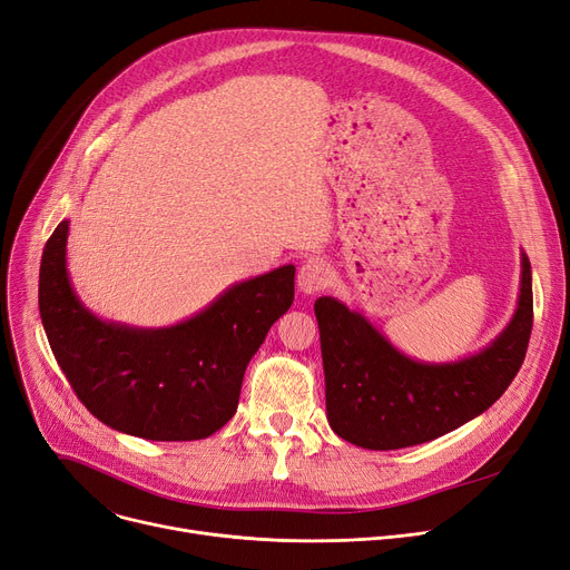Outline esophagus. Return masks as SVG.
Returning a JSON list of instances; mask_svg holds the SVG:
<instances>
[{"instance_id":"esophagus-1","label":"esophagus","mask_w":570,"mask_h":570,"mask_svg":"<svg viewBox=\"0 0 570 570\" xmlns=\"http://www.w3.org/2000/svg\"><path fill=\"white\" fill-rule=\"evenodd\" d=\"M333 279V269L325 261L321 258H309L297 269V288H301L305 295H314L323 291Z\"/></svg>"}]
</instances>
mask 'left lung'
<instances>
[{
  "label": "left lung",
  "instance_id": "left-lung-1",
  "mask_svg": "<svg viewBox=\"0 0 570 570\" xmlns=\"http://www.w3.org/2000/svg\"><path fill=\"white\" fill-rule=\"evenodd\" d=\"M333 432L370 451H397L443 436L488 411L511 385L533 325L531 265L522 254L518 309L481 353L458 363H417L335 297L314 303Z\"/></svg>",
  "mask_w": 570,
  "mask_h": 570
}]
</instances>
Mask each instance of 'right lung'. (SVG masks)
I'll list each match as a JSON object with an SVG mask.
<instances>
[{"label": "right lung", "mask_w": 570, "mask_h": 570, "mask_svg": "<svg viewBox=\"0 0 570 570\" xmlns=\"http://www.w3.org/2000/svg\"><path fill=\"white\" fill-rule=\"evenodd\" d=\"M69 222L48 237L39 309L57 365L87 411L108 428L149 441H196L237 409L252 355L293 305L295 267L239 282L200 314L170 327L106 323L67 273Z\"/></svg>", "instance_id": "1"}]
</instances>
